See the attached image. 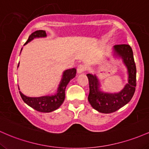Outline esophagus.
<instances>
[{
	"label": "esophagus",
	"instance_id": "1",
	"mask_svg": "<svg viewBox=\"0 0 149 149\" xmlns=\"http://www.w3.org/2000/svg\"><path fill=\"white\" fill-rule=\"evenodd\" d=\"M86 70V66L84 65H82V64H80L77 66V72L79 73V74L80 73L84 72Z\"/></svg>",
	"mask_w": 149,
	"mask_h": 149
}]
</instances>
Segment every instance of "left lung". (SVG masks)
<instances>
[{
    "label": "left lung",
    "mask_w": 149,
    "mask_h": 149,
    "mask_svg": "<svg viewBox=\"0 0 149 149\" xmlns=\"http://www.w3.org/2000/svg\"><path fill=\"white\" fill-rule=\"evenodd\" d=\"M114 55L123 59L127 67L128 83L118 93H106L100 89V82L96 75L87 74L89 83L88 100L91 106L102 113H111L119 110L130 101L135 92L136 69L134 60L133 51L130 45H115L113 47Z\"/></svg>",
    "instance_id": "1"
}]
</instances>
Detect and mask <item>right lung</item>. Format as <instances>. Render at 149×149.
<instances>
[{
    "mask_svg": "<svg viewBox=\"0 0 149 149\" xmlns=\"http://www.w3.org/2000/svg\"><path fill=\"white\" fill-rule=\"evenodd\" d=\"M46 31L37 30L30 35L24 45L32 41L34 38L46 37ZM22 50V48L21 49V51ZM18 66H19V64H18ZM76 72L77 70L75 68L66 70L65 71L63 72L62 79L60 82L59 86H58V91L54 95L40 97H29L25 96L21 91H19V94L24 103L36 111L42 112V113H50V112L54 111L63 104L65 98V92L67 85L70 82V80L72 79L76 76Z\"/></svg>",
    "mask_w": 149,
    "mask_h": 149,
    "instance_id": "right-lung-1",
    "label": "right lung"
}]
</instances>
